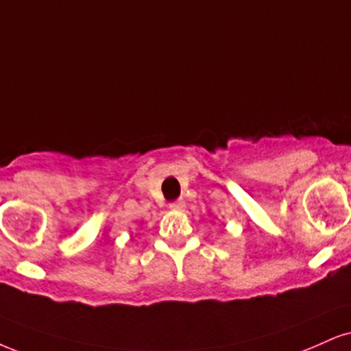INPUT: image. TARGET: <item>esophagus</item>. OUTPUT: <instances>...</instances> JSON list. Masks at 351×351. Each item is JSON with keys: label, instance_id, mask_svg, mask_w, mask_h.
<instances>
[{"label": "esophagus", "instance_id": "esophagus-1", "mask_svg": "<svg viewBox=\"0 0 351 351\" xmlns=\"http://www.w3.org/2000/svg\"><path fill=\"white\" fill-rule=\"evenodd\" d=\"M169 208H171V210H184L185 208V202L184 200H177L174 203H171V205H169Z\"/></svg>", "mask_w": 351, "mask_h": 351}]
</instances>
